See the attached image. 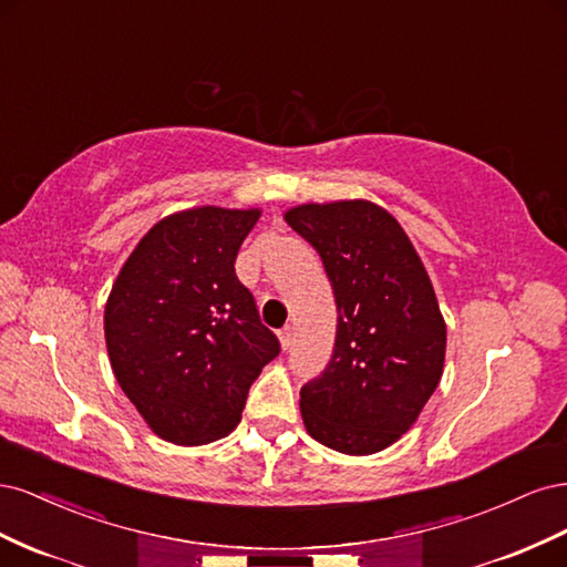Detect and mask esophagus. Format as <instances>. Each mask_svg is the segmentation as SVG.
<instances>
[{
  "label": "esophagus",
  "mask_w": 567,
  "mask_h": 567,
  "mask_svg": "<svg viewBox=\"0 0 567 567\" xmlns=\"http://www.w3.org/2000/svg\"><path fill=\"white\" fill-rule=\"evenodd\" d=\"M279 340H281V348L288 350L290 346H293V329H290V326H284V329L279 331Z\"/></svg>",
  "instance_id": "esophagus-1"
}]
</instances>
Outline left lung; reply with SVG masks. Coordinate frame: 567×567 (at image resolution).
<instances>
[{
	"label": "left lung",
	"mask_w": 567,
	"mask_h": 567,
	"mask_svg": "<svg viewBox=\"0 0 567 567\" xmlns=\"http://www.w3.org/2000/svg\"><path fill=\"white\" fill-rule=\"evenodd\" d=\"M286 221L319 252L338 310L331 362L300 388L307 433L342 454L381 452L442 379L433 284L398 219L369 200L298 205Z\"/></svg>",
	"instance_id": "left-lung-1"
}]
</instances>
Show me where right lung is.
Masks as SVG:
<instances>
[{"instance_id": "1", "label": "right lung", "mask_w": 567, "mask_h": 567, "mask_svg": "<svg viewBox=\"0 0 567 567\" xmlns=\"http://www.w3.org/2000/svg\"><path fill=\"white\" fill-rule=\"evenodd\" d=\"M260 210L205 208L161 219L132 250L106 302L115 379L158 437L208 444L241 421L248 390L281 352L236 277Z\"/></svg>"}]
</instances>
